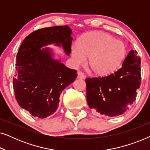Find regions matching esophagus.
<instances>
[{
  "mask_svg": "<svg viewBox=\"0 0 150 150\" xmlns=\"http://www.w3.org/2000/svg\"><path fill=\"white\" fill-rule=\"evenodd\" d=\"M78 78L80 79H86V76L85 74H84L83 72H82V71H78Z\"/></svg>",
  "mask_w": 150,
  "mask_h": 150,
  "instance_id": "obj_1",
  "label": "esophagus"
}]
</instances>
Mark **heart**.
Segmentation results:
<instances>
[{
  "instance_id": "heart-1",
  "label": "heart",
  "mask_w": 150,
  "mask_h": 150,
  "mask_svg": "<svg viewBox=\"0 0 150 150\" xmlns=\"http://www.w3.org/2000/svg\"><path fill=\"white\" fill-rule=\"evenodd\" d=\"M124 43L110 34L93 31L81 37L79 44L71 46V54L76 65H83L88 60V67L94 74L105 76L117 69L126 56Z\"/></svg>"
}]
</instances>
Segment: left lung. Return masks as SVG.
I'll use <instances>...</instances> for the list:
<instances>
[{"label": "left lung", "instance_id": "left-lung-1", "mask_svg": "<svg viewBox=\"0 0 150 150\" xmlns=\"http://www.w3.org/2000/svg\"><path fill=\"white\" fill-rule=\"evenodd\" d=\"M141 58L130 50L120 69L104 77L86 79L87 100L90 108L101 115H122L136 100L141 85Z\"/></svg>", "mask_w": 150, "mask_h": 150}]
</instances>
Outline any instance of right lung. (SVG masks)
<instances>
[{
    "mask_svg": "<svg viewBox=\"0 0 150 150\" xmlns=\"http://www.w3.org/2000/svg\"><path fill=\"white\" fill-rule=\"evenodd\" d=\"M68 26H57L35 30L24 39L16 57L13 90L20 107L39 118L56 111L61 92L77 76V71L52 58L50 48L54 44L71 53L72 38Z\"/></svg>",
    "mask_w": 150,
    "mask_h": 150,
    "instance_id": "1",
    "label": "right lung"
}]
</instances>
